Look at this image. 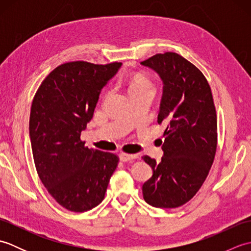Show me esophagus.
I'll use <instances>...</instances> for the list:
<instances>
[{"mask_svg": "<svg viewBox=\"0 0 251 251\" xmlns=\"http://www.w3.org/2000/svg\"><path fill=\"white\" fill-rule=\"evenodd\" d=\"M138 156L136 155V154H126V153L120 154V159L122 162H128V161H131V159H135Z\"/></svg>", "mask_w": 251, "mask_h": 251, "instance_id": "esophagus-1", "label": "esophagus"}]
</instances>
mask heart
Segmentation results:
<instances>
[{
    "mask_svg": "<svg viewBox=\"0 0 251 251\" xmlns=\"http://www.w3.org/2000/svg\"><path fill=\"white\" fill-rule=\"evenodd\" d=\"M153 85L146 74L137 73L130 78L129 82V92L131 90H141L147 88H152Z\"/></svg>",
    "mask_w": 251,
    "mask_h": 251,
    "instance_id": "b5f03b06",
    "label": "heart"
}]
</instances>
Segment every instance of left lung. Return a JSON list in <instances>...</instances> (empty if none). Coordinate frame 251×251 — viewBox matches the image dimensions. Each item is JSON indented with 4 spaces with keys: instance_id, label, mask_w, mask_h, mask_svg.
<instances>
[{
    "instance_id": "8db88e82",
    "label": "left lung",
    "mask_w": 251,
    "mask_h": 251,
    "mask_svg": "<svg viewBox=\"0 0 251 251\" xmlns=\"http://www.w3.org/2000/svg\"><path fill=\"white\" fill-rule=\"evenodd\" d=\"M141 65L162 78L157 122L166 125L162 161L142 157L153 169L142 186L143 199L154 207H180L199 192L215 159L218 132L211 88L200 69L177 52L156 54Z\"/></svg>"
}]
</instances>
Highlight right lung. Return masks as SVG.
Instances as JSON below:
<instances>
[{
  "label": "right lung",
  "instance_id": "right-lung-1",
  "mask_svg": "<svg viewBox=\"0 0 251 251\" xmlns=\"http://www.w3.org/2000/svg\"><path fill=\"white\" fill-rule=\"evenodd\" d=\"M121 65L62 63L44 78L32 101L29 132L37 175L52 199L70 211L99 205L119 164L116 154L85 147L81 132Z\"/></svg>",
  "mask_w": 251,
  "mask_h": 251
}]
</instances>
